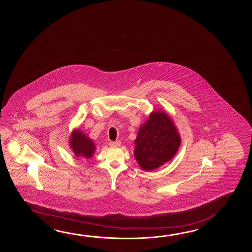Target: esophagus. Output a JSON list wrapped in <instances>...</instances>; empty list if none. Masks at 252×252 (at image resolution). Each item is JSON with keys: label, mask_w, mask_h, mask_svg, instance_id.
<instances>
[{"label": "esophagus", "mask_w": 252, "mask_h": 252, "mask_svg": "<svg viewBox=\"0 0 252 252\" xmlns=\"http://www.w3.org/2000/svg\"><path fill=\"white\" fill-rule=\"evenodd\" d=\"M121 141L120 140H117V141H111L109 145L111 146V147H120L121 146Z\"/></svg>", "instance_id": "34e87169"}]
</instances>
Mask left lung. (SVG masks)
I'll list each match as a JSON object with an SVG mask.
<instances>
[{"instance_id":"left-lung-1","label":"left lung","mask_w":252,"mask_h":252,"mask_svg":"<svg viewBox=\"0 0 252 252\" xmlns=\"http://www.w3.org/2000/svg\"><path fill=\"white\" fill-rule=\"evenodd\" d=\"M181 138L172 119L162 111L150 113L134 140V155L145 171L158 168L177 154Z\"/></svg>"}]
</instances>
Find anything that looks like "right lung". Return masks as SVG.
I'll use <instances>...</instances> for the list:
<instances>
[{
  "label": "right lung",
  "mask_w": 252,
  "mask_h": 252,
  "mask_svg": "<svg viewBox=\"0 0 252 252\" xmlns=\"http://www.w3.org/2000/svg\"><path fill=\"white\" fill-rule=\"evenodd\" d=\"M70 148L76 157L90 158L95 150V145L87 135L79 129H74L70 137Z\"/></svg>",
  "instance_id": "add662e5"
}]
</instances>
